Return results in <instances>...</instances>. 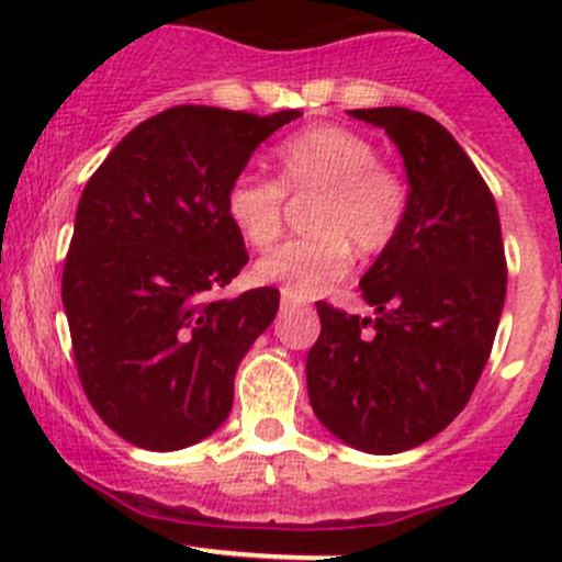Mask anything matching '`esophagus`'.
I'll return each instance as SVG.
<instances>
[{"instance_id": "obj_1", "label": "esophagus", "mask_w": 562, "mask_h": 562, "mask_svg": "<svg viewBox=\"0 0 562 562\" xmlns=\"http://www.w3.org/2000/svg\"><path fill=\"white\" fill-rule=\"evenodd\" d=\"M299 304H304L302 299H293V296H288V293H282V299H280L282 310H293V307H299Z\"/></svg>"}]
</instances>
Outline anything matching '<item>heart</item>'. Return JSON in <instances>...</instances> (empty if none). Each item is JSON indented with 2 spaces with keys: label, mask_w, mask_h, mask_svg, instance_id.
Listing matches in <instances>:
<instances>
[{
  "label": "heart",
  "mask_w": 562,
  "mask_h": 562,
  "mask_svg": "<svg viewBox=\"0 0 562 562\" xmlns=\"http://www.w3.org/2000/svg\"><path fill=\"white\" fill-rule=\"evenodd\" d=\"M277 181L239 173L225 190V214L249 247L274 245L285 228V192L315 195L307 239L288 241L255 263V280L310 299L342 280L361 255L383 252L407 214L405 179L378 160L370 138L337 124H315L282 140L274 151Z\"/></svg>",
  "instance_id": "1"
}]
</instances>
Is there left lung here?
<instances>
[{"label": "left lung", "instance_id": "8db88e82", "mask_svg": "<svg viewBox=\"0 0 562 562\" xmlns=\"http://www.w3.org/2000/svg\"><path fill=\"white\" fill-rule=\"evenodd\" d=\"M386 130L411 184L405 223L361 277L375 317L317 302L307 356L317 422L367 454H400L443 432L492 353L506 252L490 187L454 135L411 108H359Z\"/></svg>", "mask_w": 562, "mask_h": 562}]
</instances>
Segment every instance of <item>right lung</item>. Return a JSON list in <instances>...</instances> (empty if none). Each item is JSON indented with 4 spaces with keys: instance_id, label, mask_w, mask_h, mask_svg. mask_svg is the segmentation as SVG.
Wrapping results in <instances>:
<instances>
[{
    "instance_id": "obj_1",
    "label": "right lung",
    "mask_w": 562,
    "mask_h": 562,
    "mask_svg": "<svg viewBox=\"0 0 562 562\" xmlns=\"http://www.w3.org/2000/svg\"><path fill=\"white\" fill-rule=\"evenodd\" d=\"M299 116L168 108L130 130L83 187L61 302L83 394L127 443L187 449L228 418L239 361L280 291L217 296L249 260L225 190Z\"/></svg>"
}]
</instances>
